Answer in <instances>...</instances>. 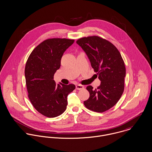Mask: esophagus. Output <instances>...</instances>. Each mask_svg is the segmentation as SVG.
<instances>
[{
	"label": "esophagus",
	"instance_id": "obj_1",
	"mask_svg": "<svg viewBox=\"0 0 152 152\" xmlns=\"http://www.w3.org/2000/svg\"><path fill=\"white\" fill-rule=\"evenodd\" d=\"M75 88L77 90H81L83 89L84 88V86L82 85H80V84H78V85H76L75 86Z\"/></svg>",
	"mask_w": 152,
	"mask_h": 152
}]
</instances>
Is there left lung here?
<instances>
[{
  "label": "left lung",
  "instance_id": "obj_1",
  "mask_svg": "<svg viewBox=\"0 0 152 152\" xmlns=\"http://www.w3.org/2000/svg\"><path fill=\"white\" fill-rule=\"evenodd\" d=\"M77 43L85 52L101 81L96 89L91 85L86 87L90 96L83 102L84 105L96 112L107 110L118 102L124 92L126 71L123 59L114 45L100 37H84Z\"/></svg>",
  "mask_w": 152,
  "mask_h": 152
}]
</instances>
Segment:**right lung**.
Masks as SVG:
<instances>
[{"instance_id":"obj_1","label":"right lung","mask_w":152,"mask_h":152,"mask_svg":"<svg viewBox=\"0 0 152 152\" xmlns=\"http://www.w3.org/2000/svg\"><path fill=\"white\" fill-rule=\"evenodd\" d=\"M74 42L66 38L46 39L33 50L27 61L25 77L28 97L34 108L46 117L53 118L63 113L67 96L75 88L74 84H56L53 80L63 53Z\"/></svg>"}]
</instances>
